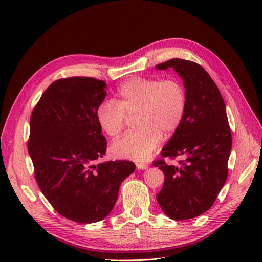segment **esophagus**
Wrapping results in <instances>:
<instances>
[{
	"label": "esophagus",
	"mask_w": 262,
	"mask_h": 262,
	"mask_svg": "<svg viewBox=\"0 0 262 262\" xmlns=\"http://www.w3.org/2000/svg\"><path fill=\"white\" fill-rule=\"evenodd\" d=\"M136 166L137 169L140 170H146L148 168V165L146 163H142V162H136Z\"/></svg>",
	"instance_id": "34e87169"
}]
</instances>
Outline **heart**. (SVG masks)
Segmentation results:
<instances>
[{
  "label": "heart",
  "instance_id": "obj_1",
  "mask_svg": "<svg viewBox=\"0 0 262 262\" xmlns=\"http://www.w3.org/2000/svg\"><path fill=\"white\" fill-rule=\"evenodd\" d=\"M183 83L176 77H132L118 90V100H104L96 118L105 134L115 137L125 129L128 116H136L138 129L117 140L111 153L118 159L147 160L162 141L179 129L187 111Z\"/></svg>",
  "mask_w": 262,
  "mask_h": 262
}]
</instances>
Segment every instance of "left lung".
Wrapping results in <instances>:
<instances>
[{"mask_svg":"<svg viewBox=\"0 0 262 262\" xmlns=\"http://www.w3.org/2000/svg\"><path fill=\"white\" fill-rule=\"evenodd\" d=\"M173 68L187 91L185 119L162 149L154 166L163 171L164 183L157 194L161 208L170 219L183 221L207 211L227 179L232 134L223 97L210 75L199 64L173 58L155 65ZM186 159L169 166L165 158Z\"/></svg>","mask_w":262,"mask_h":262,"instance_id":"1","label":"left lung"}]
</instances>
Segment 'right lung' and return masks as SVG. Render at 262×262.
Segmentation results:
<instances>
[{"instance_id": "add662e5", "label": "right lung", "mask_w": 262, "mask_h": 262, "mask_svg": "<svg viewBox=\"0 0 262 262\" xmlns=\"http://www.w3.org/2000/svg\"><path fill=\"white\" fill-rule=\"evenodd\" d=\"M105 82L86 76L59 79L49 85L30 117L28 152L43 196L55 210L77 223L103 220L119 186L135 171L132 161L94 165L107 149L96 111Z\"/></svg>"}]
</instances>
